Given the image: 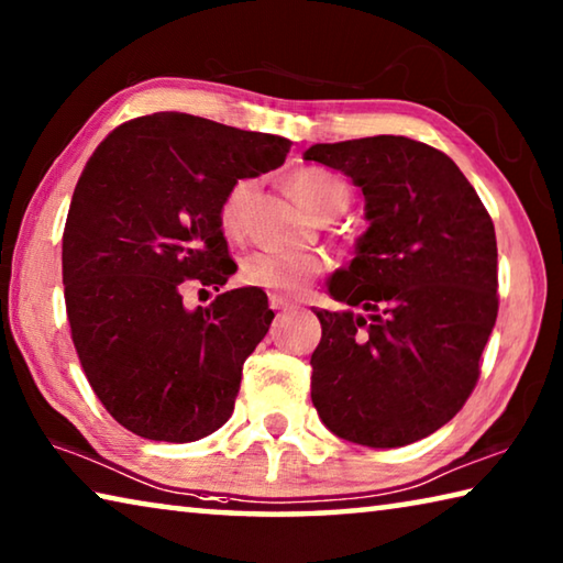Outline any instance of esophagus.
Masks as SVG:
<instances>
[{"mask_svg":"<svg viewBox=\"0 0 563 563\" xmlns=\"http://www.w3.org/2000/svg\"><path fill=\"white\" fill-rule=\"evenodd\" d=\"M268 302H271L273 310H288V308H292V302L288 298H283V295H278V292H273L271 298H268Z\"/></svg>","mask_w":563,"mask_h":563,"instance_id":"34e87169","label":"esophagus"}]
</instances>
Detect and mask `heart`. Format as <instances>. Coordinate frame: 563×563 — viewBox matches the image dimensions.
Instances as JSON below:
<instances>
[{"mask_svg":"<svg viewBox=\"0 0 563 563\" xmlns=\"http://www.w3.org/2000/svg\"><path fill=\"white\" fill-rule=\"evenodd\" d=\"M253 180L238 178L225 190L218 206V223L223 233L238 238L245 228L247 206L253 196ZM285 188L305 211L318 221H330L340 216L352 201L350 184L335 170L322 166H300L285 176ZM328 263L318 253H253L241 265V280L251 288H261L278 295H298L305 285L325 273Z\"/></svg>","mask_w":563,"mask_h":563,"instance_id":"obj_1","label":"heart"}]
</instances>
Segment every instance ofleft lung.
<instances>
[{"mask_svg": "<svg viewBox=\"0 0 563 563\" xmlns=\"http://www.w3.org/2000/svg\"><path fill=\"white\" fill-rule=\"evenodd\" d=\"M365 196L369 228L330 280L345 312L316 310L310 395L330 432L355 444H412L460 412L499 312L497 235L454 161L407 136L316 144Z\"/></svg>", "mask_w": 563, "mask_h": 563, "instance_id": "obj_1", "label": "left lung"}]
</instances>
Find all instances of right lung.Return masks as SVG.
Returning a JSON list of instances; mask_svg holds the SVG:
<instances>
[{"mask_svg": "<svg viewBox=\"0 0 563 563\" xmlns=\"http://www.w3.org/2000/svg\"><path fill=\"white\" fill-rule=\"evenodd\" d=\"M290 141L178 111L113 129L74 188L62 280L76 355L107 412L154 442H196L233 415L273 310L261 288L186 310L184 290L235 273L218 206L278 168Z\"/></svg>", "mask_w": 563, "mask_h": 563, "instance_id": "right-lung-1", "label": "right lung"}]
</instances>
